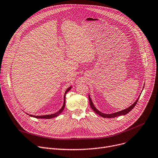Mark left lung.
Wrapping results in <instances>:
<instances>
[{"mask_svg":"<svg viewBox=\"0 0 158 158\" xmlns=\"http://www.w3.org/2000/svg\"><path fill=\"white\" fill-rule=\"evenodd\" d=\"M140 98V96L139 97V98L136 100V101L133 103L131 106H130L129 107L125 109V110H122V111H118V112H116V113H112V114H104V113H102L101 112H100L99 111H98L97 109L95 108V107L94 106V105L92 103V101L90 98V95H89V103H90V106L91 107V108L93 110V111L94 112H95V113H97L98 114L100 115L101 116L103 117V118H114V117H116V116H121V115H125L127 114V113H128L132 109L135 107V106L136 105L137 102H138V100Z\"/></svg>","mask_w":158,"mask_h":158,"instance_id":"left-lung-1","label":"left lung"}]
</instances>
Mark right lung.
Wrapping results in <instances>:
<instances>
[{
  "mask_svg": "<svg viewBox=\"0 0 158 158\" xmlns=\"http://www.w3.org/2000/svg\"><path fill=\"white\" fill-rule=\"evenodd\" d=\"M71 89V87H69L66 90V92H65V94H64V103H63V107H61V109H60V110L58 111V112H57V113H54V114H47V115H43V116H34V115H31V114H29L30 116H31V117H34V118H40V119H51V118H54V117H56V116H57L58 115H59L60 113H61L62 112H63V111L64 110V107H65V96H66V93L68 92H69V90H70V89Z\"/></svg>",
  "mask_w": 158,
  "mask_h": 158,
  "instance_id": "1",
  "label": "right lung"
}]
</instances>
